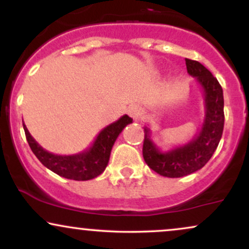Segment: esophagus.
<instances>
[{
  "label": "esophagus",
  "instance_id": "1",
  "mask_svg": "<svg viewBox=\"0 0 249 249\" xmlns=\"http://www.w3.org/2000/svg\"><path fill=\"white\" fill-rule=\"evenodd\" d=\"M127 113L130 115V117H132L134 121H138L142 115V108L139 105H136V104L130 105L127 108Z\"/></svg>",
  "mask_w": 249,
  "mask_h": 249
}]
</instances>
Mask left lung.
Masks as SVG:
<instances>
[{"label": "left lung", "instance_id": "obj_1", "mask_svg": "<svg viewBox=\"0 0 249 249\" xmlns=\"http://www.w3.org/2000/svg\"><path fill=\"white\" fill-rule=\"evenodd\" d=\"M185 61L187 72L196 79L204 91L205 118L198 134L187 144L162 152L151 139L150 128L144 127V160L154 172L167 178H180L204 167L218 147L224 131V93L221 85L201 63L188 58Z\"/></svg>", "mask_w": 249, "mask_h": 249}]
</instances>
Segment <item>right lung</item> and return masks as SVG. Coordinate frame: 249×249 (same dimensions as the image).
Here are the masks:
<instances>
[{"label": "right lung", "mask_w": 249, "mask_h": 249, "mask_svg": "<svg viewBox=\"0 0 249 249\" xmlns=\"http://www.w3.org/2000/svg\"><path fill=\"white\" fill-rule=\"evenodd\" d=\"M131 123L132 118L124 115L117 122L103 128L90 147L83 152L71 156H59L48 152L31 137L24 123L23 128L31 151L45 167L63 178L84 181L96 178L104 172L116 139L118 138L123 128Z\"/></svg>", "instance_id": "right-lung-1"}]
</instances>
